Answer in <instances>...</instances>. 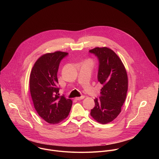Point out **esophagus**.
Returning <instances> with one entry per match:
<instances>
[{
    "instance_id": "34e87169",
    "label": "esophagus",
    "mask_w": 159,
    "mask_h": 159,
    "mask_svg": "<svg viewBox=\"0 0 159 159\" xmlns=\"http://www.w3.org/2000/svg\"><path fill=\"white\" fill-rule=\"evenodd\" d=\"M84 98H85V96H80V97L76 98H75V99H76V100H77V101H79V100L83 99H84Z\"/></svg>"
}]
</instances>
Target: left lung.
I'll return each mask as SVG.
<instances>
[{
	"label": "left lung",
	"instance_id": "1",
	"mask_svg": "<svg viewBox=\"0 0 159 159\" xmlns=\"http://www.w3.org/2000/svg\"><path fill=\"white\" fill-rule=\"evenodd\" d=\"M89 52L97 56L99 65L98 79L102 87L99 99L90 116L97 122L106 124L114 120L121 111L128 90V75L120 58L111 49L96 47Z\"/></svg>",
	"mask_w": 159,
	"mask_h": 159
}]
</instances>
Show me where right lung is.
<instances>
[{
	"instance_id": "1",
	"label": "right lung",
	"mask_w": 159,
	"mask_h": 159,
	"mask_svg": "<svg viewBox=\"0 0 159 159\" xmlns=\"http://www.w3.org/2000/svg\"><path fill=\"white\" fill-rule=\"evenodd\" d=\"M68 54L57 51L41 56L30 74V89L39 116L50 124L61 122L69 116L72 105L70 99L59 96L57 72L60 61Z\"/></svg>"
}]
</instances>
